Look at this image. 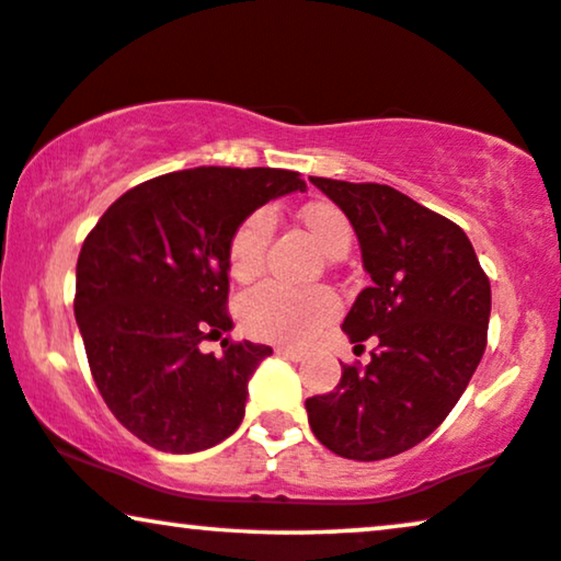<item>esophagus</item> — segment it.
<instances>
[{
  "instance_id": "1",
  "label": "esophagus",
  "mask_w": 561,
  "mask_h": 561,
  "mask_svg": "<svg viewBox=\"0 0 561 561\" xmlns=\"http://www.w3.org/2000/svg\"><path fill=\"white\" fill-rule=\"evenodd\" d=\"M276 354L293 358V362H302V358H305V351H300V348H289V346H276Z\"/></svg>"
}]
</instances>
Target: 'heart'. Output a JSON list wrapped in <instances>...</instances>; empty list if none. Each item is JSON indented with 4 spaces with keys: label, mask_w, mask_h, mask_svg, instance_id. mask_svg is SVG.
Instances as JSON below:
<instances>
[{
    "label": "heart",
    "mask_w": 561,
    "mask_h": 561,
    "mask_svg": "<svg viewBox=\"0 0 561 561\" xmlns=\"http://www.w3.org/2000/svg\"><path fill=\"white\" fill-rule=\"evenodd\" d=\"M302 222L323 245L325 253L341 256L348 249L351 228L335 205L312 203L302 210ZM274 233V213L259 207L238 222L228 241V272L238 282H249L264 268L266 249ZM339 312V297L325 287L295 289L279 282L249 289L238 300V320L243 331L261 341L297 343L310 341Z\"/></svg>",
    "instance_id": "obj_1"
}]
</instances>
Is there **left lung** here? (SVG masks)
I'll list each match as a JSON object with an SVG mask.
<instances>
[{
	"mask_svg": "<svg viewBox=\"0 0 561 561\" xmlns=\"http://www.w3.org/2000/svg\"><path fill=\"white\" fill-rule=\"evenodd\" d=\"M346 213L371 287L343 320L371 362L341 364L333 392L308 398L310 428L343 459L377 461L428 438L467 390L488 346L490 279L465 230L375 182L310 176Z\"/></svg>",
	"mask_w": 561,
	"mask_h": 561,
	"instance_id": "1",
	"label": "left lung"
}]
</instances>
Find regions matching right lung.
<instances>
[{
	"label": "right lung",
	"mask_w": 561,
	"mask_h": 561,
	"mask_svg": "<svg viewBox=\"0 0 561 561\" xmlns=\"http://www.w3.org/2000/svg\"><path fill=\"white\" fill-rule=\"evenodd\" d=\"M305 190L297 171L199 167L148 179L115 199L77 261V316L89 369L112 415L159 451L194 454L243 421L268 346L233 328L228 241L245 215Z\"/></svg>",
	"instance_id": "1"
}]
</instances>
